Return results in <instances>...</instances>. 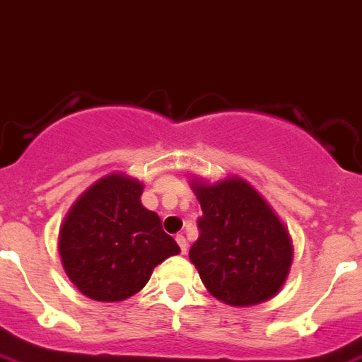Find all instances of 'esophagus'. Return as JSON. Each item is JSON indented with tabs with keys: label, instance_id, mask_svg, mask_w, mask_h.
Instances as JSON below:
<instances>
[{
	"label": "esophagus",
	"instance_id": "esophagus-1",
	"mask_svg": "<svg viewBox=\"0 0 362 362\" xmlns=\"http://www.w3.org/2000/svg\"><path fill=\"white\" fill-rule=\"evenodd\" d=\"M176 243H178V247H180L182 255H186V252H188V241H186V237H184V235H176Z\"/></svg>",
	"mask_w": 362,
	"mask_h": 362
}]
</instances>
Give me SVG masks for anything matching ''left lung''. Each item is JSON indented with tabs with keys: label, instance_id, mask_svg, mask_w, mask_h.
<instances>
[{
	"label": "left lung",
	"instance_id": "obj_1",
	"mask_svg": "<svg viewBox=\"0 0 362 362\" xmlns=\"http://www.w3.org/2000/svg\"><path fill=\"white\" fill-rule=\"evenodd\" d=\"M204 216L189 249L207 292L235 308L269 302L290 274L294 247L286 225L247 180L217 182L192 176Z\"/></svg>",
	"mask_w": 362,
	"mask_h": 362
}]
</instances>
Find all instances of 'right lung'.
<instances>
[{"instance_id": "obj_1", "label": "right lung", "mask_w": 362, "mask_h": 362, "mask_svg": "<svg viewBox=\"0 0 362 362\" xmlns=\"http://www.w3.org/2000/svg\"><path fill=\"white\" fill-rule=\"evenodd\" d=\"M143 182L123 173L95 180L76 199L58 231L66 276L95 302L141 292L155 267L180 252L160 217L141 204Z\"/></svg>"}]
</instances>
